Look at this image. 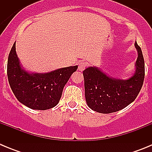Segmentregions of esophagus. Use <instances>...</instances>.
<instances>
[{"mask_svg": "<svg viewBox=\"0 0 152 152\" xmlns=\"http://www.w3.org/2000/svg\"><path fill=\"white\" fill-rule=\"evenodd\" d=\"M87 66H88V64L85 61H80L78 64V70L80 71V72H82V71L85 69Z\"/></svg>", "mask_w": 152, "mask_h": 152, "instance_id": "34e87169", "label": "esophagus"}]
</instances>
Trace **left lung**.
<instances>
[{
  "label": "left lung",
  "instance_id": "1",
  "mask_svg": "<svg viewBox=\"0 0 152 152\" xmlns=\"http://www.w3.org/2000/svg\"><path fill=\"white\" fill-rule=\"evenodd\" d=\"M138 52L135 72L126 80L110 77L96 67L83 72L85 99L88 107L100 113L121 110L137 97L145 78V61L142 49L135 42Z\"/></svg>",
  "mask_w": 152,
  "mask_h": 152
}]
</instances>
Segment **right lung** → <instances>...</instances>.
Wrapping results in <instances>:
<instances>
[{"mask_svg": "<svg viewBox=\"0 0 152 152\" xmlns=\"http://www.w3.org/2000/svg\"><path fill=\"white\" fill-rule=\"evenodd\" d=\"M77 65L56 69L48 73H29L23 68L13 44L7 61V77L17 100L33 110H45L56 107L64 85Z\"/></svg>", "mask_w": 152, "mask_h": 152, "instance_id": "add662e5", "label": "right lung"}]
</instances>
